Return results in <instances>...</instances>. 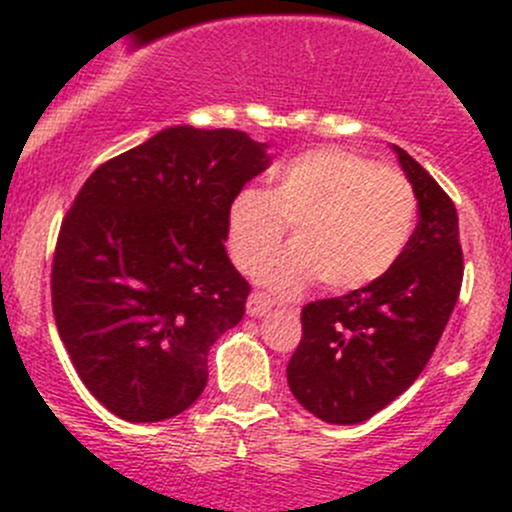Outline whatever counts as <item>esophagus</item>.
Masks as SVG:
<instances>
[{
  "label": "esophagus",
  "instance_id": "34e87169",
  "mask_svg": "<svg viewBox=\"0 0 512 512\" xmlns=\"http://www.w3.org/2000/svg\"><path fill=\"white\" fill-rule=\"evenodd\" d=\"M269 310H272V298H269L267 293L252 291L250 298H248V315L250 317H262V315H267Z\"/></svg>",
  "mask_w": 512,
  "mask_h": 512
}]
</instances>
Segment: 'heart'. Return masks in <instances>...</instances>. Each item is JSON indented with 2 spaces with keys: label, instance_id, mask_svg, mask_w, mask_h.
I'll return each mask as SVG.
<instances>
[{
  "label": "heart",
  "instance_id": "heart-1",
  "mask_svg": "<svg viewBox=\"0 0 512 512\" xmlns=\"http://www.w3.org/2000/svg\"><path fill=\"white\" fill-rule=\"evenodd\" d=\"M414 219V190L399 170L322 146L276 168L267 192L245 187L233 197L226 245L240 272L252 274L291 226L293 248L262 269V284L281 296L317 279L330 291H356L395 267Z\"/></svg>",
  "mask_w": 512,
  "mask_h": 512
}]
</instances>
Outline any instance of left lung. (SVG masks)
Returning a JSON list of instances; mask_svg holds the SVG:
<instances>
[{
    "label": "left lung",
    "mask_w": 512,
    "mask_h": 512,
    "mask_svg": "<svg viewBox=\"0 0 512 512\" xmlns=\"http://www.w3.org/2000/svg\"><path fill=\"white\" fill-rule=\"evenodd\" d=\"M419 202L407 250L383 279L303 308V337L286 378L327 424H361L426 368L462 286L457 209L421 163L395 146Z\"/></svg>",
    "instance_id": "8db88e82"
}]
</instances>
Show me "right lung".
I'll return each mask as SVG.
<instances>
[{
  "mask_svg": "<svg viewBox=\"0 0 512 512\" xmlns=\"http://www.w3.org/2000/svg\"><path fill=\"white\" fill-rule=\"evenodd\" d=\"M269 161L238 129L168 127L76 195L52 260V313L81 383L120 419L166 421L202 395L209 349L250 293L223 245L228 207Z\"/></svg>",
  "mask_w": 512,
  "mask_h": 512,
  "instance_id": "right-lung-1",
  "label": "right lung"
}]
</instances>
